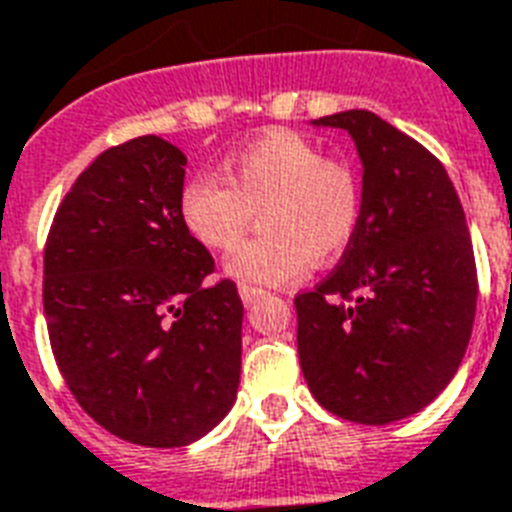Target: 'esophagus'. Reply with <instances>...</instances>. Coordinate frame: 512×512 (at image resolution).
<instances>
[{"label":"esophagus","mask_w":512,"mask_h":512,"mask_svg":"<svg viewBox=\"0 0 512 512\" xmlns=\"http://www.w3.org/2000/svg\"><path fill=\"white\" fill-rule=\"evenodd\" d=\"M239 295L244 300V306H255L257 300L265 298V290H257V287H249V284H241Z\"/></svg>","instance_id":"34e87169"}]
</instances>
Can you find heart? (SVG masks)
<instances>
[{"label": "heart", "mask_w": 512, "mask_h": 512, "mask_svg": "<svg viewBox=\"0 0 512 512\" xmlns=\"http://www.w3.org/2000/svg\"><path fill=\"white\" fill-rule=\"evenodd\" d=\"M220 179H187L177 214L187 236L212 252L244 239L252 212L261 209L255 239L239 247L225 273L241 284L279 287L330 263L357 236L360 182L349 166L325 161L319 147L292 131H265L230 152Z\"/></svg>", "instance_id": "1"}]
</instances>
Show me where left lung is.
Instances as JSON below:
<instances>
[{
  "label": "left lung",
  "mask_w": 512,
  "mask_h": 512,
  "mask_svg": "<svg viewBox=\"0 0 512 512\" xmlns=\"http://www.w3.org/2000/svg\"><path fill=\"white\" fill-rule=\"evenodd\" d=\"M341 128L362 163V214L325 282L295 298L298 357L317 403L392 424L451 384L470 343L478 279L470 230L443 163L368 109L311 120Z\"/></svg>",
  "instance_id": "left-lung-1"
}]
</instances>
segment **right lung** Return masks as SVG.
<instances>
[{
	"instance_id": "obj_1",
	"label": "right lung",
	"mask_w": 512,
	"mask_h": 512,
	"mask_svg": "<svg viewBox=\"0 0 512 512\" xmlns=\"http://www.w3.org/2000/svg\"><path fill=\"white\" fill-rule=\"evenodd\" d=\"M187 158L139 136L77 177L45 247L42 303L58 370L117 438L177 448L236 403L241 306L177 214Z\"/></svg>"
}]
</instances>
